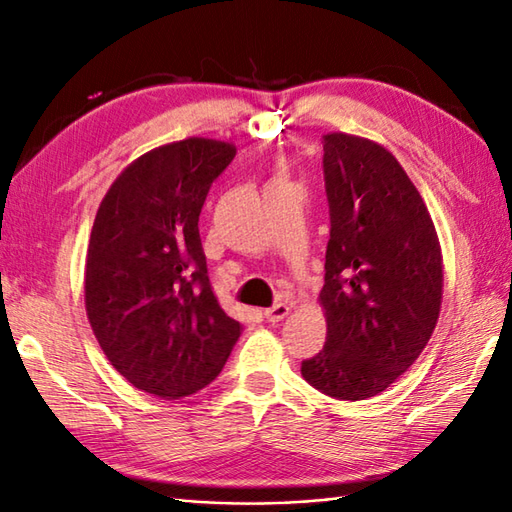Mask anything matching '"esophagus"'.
<instances>
[{
	"label": "esophagus",
	"instance_id": "1",
	"mask_svg": "<svg viewBox=\"0 0 512 512\" xmlns=\"http://www.w3.org/2000/svg\"><path fill=\"white\" fill-rule=\"evenodd\" d=\"M287 313H289V304H287V302H278V304H274V306H269V309H265L267 322H280V320H285Z\"/></svg>",
	"mask_w": 512,
	"mask_h": 512
}]
</instances>
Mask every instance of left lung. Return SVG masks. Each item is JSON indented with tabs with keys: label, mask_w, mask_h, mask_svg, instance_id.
<instances>
[{
	"label": "left lung",
	"mask_w": 512,
	"mask_h": 512,
	"mask_svg": "<svg viewBox=\"0 0 512 512\" xmlns=\"http://www.w3.org/2000/svg\"><path fill=\"white\" fill-rule=\"evenodd\" d=\"M331 214L320 302L326 342L302 361L315 390L342 401L383 392L434 333L442 256L423 197L381 144L324 135Z\"/></svg>",
	"instance_id": "obj_1"
}]
</instances>
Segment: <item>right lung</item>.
<instances>
[{"mask_svg": "<svg viewBox=\"0 0 512 512\" xmlns=\"http://www.w3.org/2000/svg\"><path fill=\"white\" fill-rule=\"evenodd\" d=\"M234 155L206 138L160 146L122 170L96 212L89 324L111 366L160 399L206 388L241 337L212 291L199 238L203 201Z\"/></svg>", "mask_w": 512, "mask_h": 512, "instance_id": "obj_1", "label": "right lung"}]
</instances>
